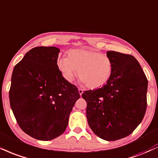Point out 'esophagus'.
I'll list each match as a JSON object with an SVG mask.
<instances>
[{"label":"esophagus","mask_w":158,"mask_h":158,"mask_svg":"<svg viewBox=\"0 0 158 158\" xmlns=\"http://www.w3.org/2000/svg\"><path fill=\"white\" fill-rule=\"evenodd\" d=\"M83 92H84V90H83L82 89H79V94H80V96H81V94H83Z\"/></svg>","instance_id":"esophagus-1"}]
</instances>
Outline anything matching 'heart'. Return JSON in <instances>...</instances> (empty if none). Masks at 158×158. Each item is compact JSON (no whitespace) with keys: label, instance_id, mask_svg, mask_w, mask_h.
<instances>
[{"label":"heart","instance_id":"b5f03b06","mask_svg":"<svg viewBox=\"0 0 158 158\" xmlns=\"http://www.w3.org/2000/svg\"><path fill=\"white\" fill-rule=\"evenodd\" d=\"M56 64L66 81H73L79 70L81 83L92 89L105 85L113 73V62L107 54L87 49L70 50L68 56H59Z\"/></svg>","mask_w":158,"mask_h":158}]
</instances>
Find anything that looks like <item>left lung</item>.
<instances>
[{"mask_svg": "<svg viewBox=\"0 0 158 158\" xmlns=\"http://www.w3.org/2000/svg\"><path fill=\"white\" fill-rule=\"evenodd\" d=\"M113 73L107 84L83 93L86 115L93 132L102 139L130 135L145 115L148 81L139 62L130 54L107 51Z\"/></svg>", "mask_w": 158, "mask_h": 158, "instance_id": "obj_1", "label": "left lung"}]
</instances>
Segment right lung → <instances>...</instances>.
Masks as SVG:
<instances>
[{"label": "right lung", "mask_w": 158, "mask_h": 158, "mask_svg": "<svg viewBox=\"0 0 158 158\" xmlns=\"http://www.w3.org/2000/svg\"><path fill=\"white\" fill-rule=\"evenodd\" d=\"M60 51L56 47H35L12 72L11 108L21 130L37 140H51L63 133L80 97L57 67Z\"/></svg>", "instance_id": "1"}]
</instances>
